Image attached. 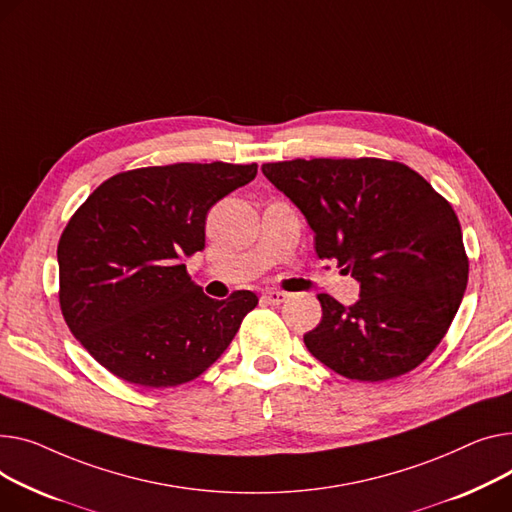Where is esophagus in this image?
<instances>
[{
  "label": "esophagus",
  "instance_id": "34e87169",
  "mask_svg": "<svg viewBox=\"0 0 512 512\" xmlns=\"http://www.w3.org/2000/svg\"><path fill=\"white\" fill-rule=\"evenodd\" d=\"M288 298V294L286 292H278V290H267V292H263V296H261V300L263 302H267V304H282L284 300Z\"/></svg>",
  "mask_w": 512,
  "mask_h": 512
}]
</instances>
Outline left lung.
I'll list each match as a JSON object with an SVG mask.
<instances>
[{"label": "left lung", "mask_w": 512, "mask_h": 512, "mask_svg": "<svg viewBox=\"0 0 512 512\" xmlns=\"http://www.w3.org/2000/svg\"><path fill=\"white\" fill-rule=\"evenodd\" d=\"M263 175L304 214L319 259L360 282L352 306L319 294L304 346L352 381L381 383L422 364L449 331L469 261L451 203L416 170L381 158L267 162Z\"/></svg>", "instance_id": "obj_1"}]
</instances>
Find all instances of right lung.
Listing matches in <instances>:
<instances>
[{
	"label": "right lung",
	"instance_id": "obj_1",
	"mask_svg": "<svg viewBox=\"0 0 512 512\" xmlns=\"http://www.w3.org/2000/svg\"><path fill=\"white\" fill-rule=\"evenodd\" d=\"M257 164L179 162L135 168L98 185L59 245L63 319L115 377L164 389L197 379L230 346L259 298L214 300L185 257L206 247L216 201L251 183Z\"/></svg>",
	"mask_w": 512,
	"mask_h": 512
}]
</instances>
